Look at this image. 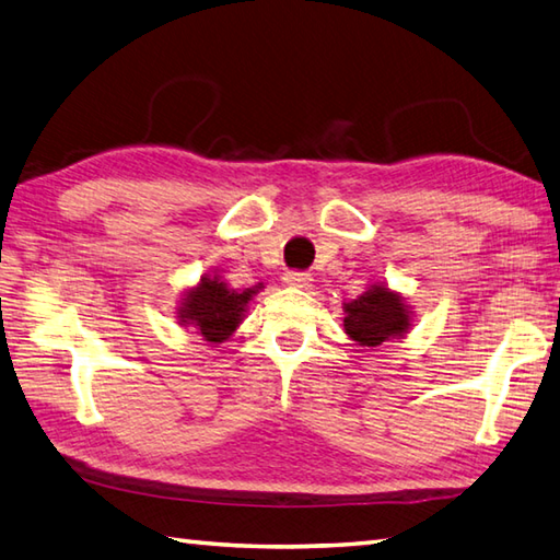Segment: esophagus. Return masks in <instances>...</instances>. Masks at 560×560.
Returning a JSON list of instances; mask_svg holds the SVG:
<instances>
[{
	"label": "esophagus",
	"mask_w": 560,
	"mask_h": 560,
	"mask_svg": "<svg viewBox=\"0 0 560 560\" xmlns=\"http://www.w3.org/2000/svg\"><path fill=\"white\" fill-rule=\"evenodd\" d=\"M282 282L288 284V288H296V290H312L314 278L308 276V272H284Z\"/></svg>",
	"instance_id": "34e87169"
}]
</instances>
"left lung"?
Wrapping results in <instances>:
<instances>
[{
	"instance_id": "obj_1",
	"label": "left lung",
	"mask_w": 560,
	"mask_h": 560,
	"mask_svg": "<svg viewBox=\"0 0 560 560\" xmlns=\"http://www.w3.org/2000/svg\"><path fill=\"white\" fill-rule=\"evenodd\" d=\"M345 332L362 347H378L388 340H402L412 328L415 312L400 292L383 282H371L352 302H345Z\"/></svg>"
}]
</instances>
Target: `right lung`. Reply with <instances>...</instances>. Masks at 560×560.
I'll return each instance as SVG.
<instances>
[{
    "label": "right lung",
    "instance_id": "1",
    "mask_svg": "<svg viewBox=\"0 0 560 560\" xmlns=\"http://www.w3.org/2000/svg\"><path fill=\"white\" fill-rule=\"evenodd\" d=\"M260 290H264L260 282L246 290H232L220 276H201V280L182 294L177 306L179 326L201 332L208 345L225 342L240 328L248 304Z\"/></svg>",
    "mask_w": 560,
    "mask_h": 560
}]
</instances>
